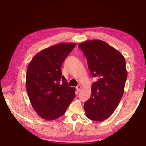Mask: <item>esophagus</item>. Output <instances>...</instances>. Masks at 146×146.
Masks as SVG:
<instances>
[{
    "label": "esophagus",
    "mask_w": 146,
    "mask_h": 146,
    "mask_svg": "<svg viewBox=\"0 0 146 146\" xmlns=\"http://www.w3.org/2000/svg\"><path fill=\"white\" fill-rule=\"evenodd\" d=\"M82 89V86L81 85H78L76 87V90L78 91H80Z\"/></svg>",
    "instance_id": "obj_1"
}]
</instances>
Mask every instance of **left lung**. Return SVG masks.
Instances as JSON below:
<instances>
[{"label": "left lung", "instance_id": "left-lung-1", "mask_svg": "<svg viewBox=\"0 0 146 146\" xmlns=\"http://www.w3.org/2000/svg\"><path fill=\"white\" fill-rule=\"evenodd\" d=\"M78 46L86 56L92 76L98 78L84 104L86 115L92 121H104L113 113L123 94L127 77L125 58L101 40L87 41Z\"/></svg>", "mask_w": 146, "mask_h": 146}]
</instances>
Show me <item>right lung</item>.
Segmentation results:
<instances>
[{"instance_id": "right-lung-1", "label": "right lung", "mask_w": 146, "mask_h": 146, "mask_svg": "<svg viewBox=\"0 0 146 146\" xmlns=\"http://www.w3.org/2000/svg\"><path fill=\"white\" fill-rule=\"evenodd\" d=\"M75 43H61L43 49L29 64L26 90L33 108L41 118L54 120L65 113L75 97V88L61 76V66Z\"/></svg>"}]
</instances>
